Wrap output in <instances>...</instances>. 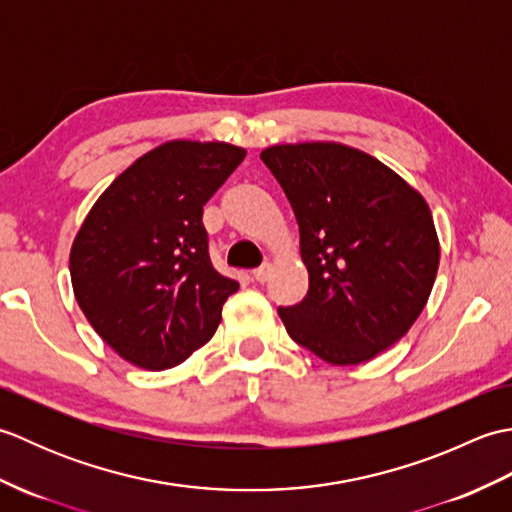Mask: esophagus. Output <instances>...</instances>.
<instances>
[{
	"instance_id": "1",
	"label": "esophagus",
	"mask_w": 512,
	"mask_h": 512,
	"mask_svg": "<svg viewBox=\"0 0 512 512\" xmlns=\"http://www.w3.org/2000/svg\"><path fill=\"white\" fill-rule=\"evenodd\" d=\"M270 273H273V264H262L253 270V277H255V281H259V284H264V281H268Z\"/></svg>"
}]
</instances>
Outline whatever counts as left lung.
Instances as JSON below:
<instances>
[{
    "label": "left lung",
    "mask_w": 512,
    "mask_h": 512,
    "mask_svg": "<svg viewBox=\"0 0 512 512\" xmlns=\"http://www.w3.org/2000/svg\"><path fill=\"white\" fill-rule=\"evenodd\" d=\"M299 224L308 295L279 308L290 339L330 365L400 341L427 306L440 264L422 195L365 151L339 143L262 151Z\"/></svg>",
    "instance_id": "8db88e82"
}]
</instances>
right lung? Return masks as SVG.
Instances as JSON below:
<instances>
[{"instance_id": "obj_1", "label": "right lung", "mask_w": 512, "mask_h": 512, "mask_svg": "<svg viewBox=\"0 0 512 512\" xmlns=\"http://www.w3.org/2000/svg\"><path fill=\"white\" fill-rule=\"evenodd\" d=\"M246 151L171 140L105 189L74 237V297L96 334L136 367L180 365L215 334L239 284L217 273L204 204Z\"/></svg>"}]
</instances>
